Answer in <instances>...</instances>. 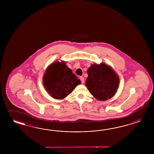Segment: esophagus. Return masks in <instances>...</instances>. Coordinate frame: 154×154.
Masks as SVG:
<instances>
[{
  "label": "esophagus",
  "mask_w": 154,
  "mask_h": 154,
  "mask_svg": "<svg viewBox=\"0 0 154 154\" xmlns=\"http://www.w3.org/2000/svg\"><path fill=\"white\" fill-rule=\"evenodd\" d=\"M79 79H80V80H81V83H82V84H84V82H85V79H84V77H82V76L80 77Z\"/></svg>",
  "instance_id": "34e87169"
}]
</instances>
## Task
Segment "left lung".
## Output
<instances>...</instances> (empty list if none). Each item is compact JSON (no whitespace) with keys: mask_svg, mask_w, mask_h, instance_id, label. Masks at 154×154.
<instances>
[{"mask_svg":"<svg viewBox=\"0 0 154 154\" xmlns=\"http://www.w3.org/2000/svg\"><path fill=\"white\" fill-rule=\"evenodd\" d=\"M85 85L90 93L99 100L105 101L115 94L119 78L112 68L105 64L91 65Z\"/></svg>","mask_w":154,"mask_h":154,"instance_id":"left-lung-1","label":"left lung"}]
</instances>
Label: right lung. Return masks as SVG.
Here are the masks:
<instances>
[{
    "mask_svg": "<svg viewBox=\"0 0 154 154\" xmlns=\"http://www.w3.org/2000/svg\"><path fill=\"white\" fill-rule=\"evenodd\" d=\"M43 81L47 92L56 99L65 98L81 83L64 61H56L50 65L43 77Z\"/></svg>",
    "mask_w": 154,
    "mask_h": 154,
    "instance_id": "right-lung-1",
    "label": "right lung"
}]
</instances>
